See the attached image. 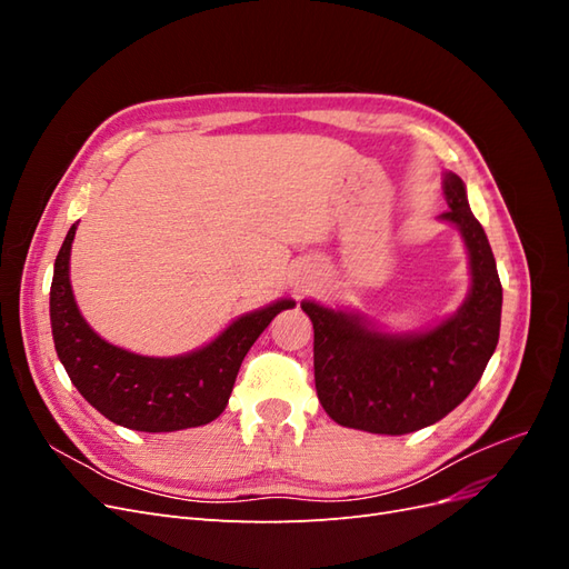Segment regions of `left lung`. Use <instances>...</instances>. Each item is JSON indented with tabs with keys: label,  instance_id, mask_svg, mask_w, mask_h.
I'll list each match as a JSON object with an SVG mask.
<instances>
[{
	"label": "left lung",
	"instance_id": "obj_1",
	"mask_svg": "<svg viewBox=\"0 0 569 569\" xmlns=\"http://www.w3.org/2000/svg\"><path fill=\"white\" fill-rule=\"evenodd\" d=\"M443 194L449 211L441 220L460 230L472 274L451 318L420 335H387L360 316L301 303L316 335L318 399L337 425L393 437L435 425L468 399L496 351L503 289L489 239L456 173H446Z\"/></svg>",
	"mask_w": 569,
	"mask_h": 569
}]
</instances>
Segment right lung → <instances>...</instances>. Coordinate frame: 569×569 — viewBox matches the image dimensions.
Masks as SVG:
<instances>
[{
  "instance_id": "obj_1",
  "label": "right lung",
  "mask_w": 569,
  "mask_h": 569,
  "mask_svg": "<svg viewBox=\"0 0 569 569\" xmlns=\"http://www.w3.org/2000/svg\"><path fill=\"white\" fill-rule=\"evenodd\" d=\"M76 228L68 230L49 291L51 337L57 356L84 401L111 422L137 432H178L209 425L228 406L239 366L253 341L291 299L237 318L203 349L173 358L137 356L101 339L80 316L68 261Z\"/></svg>"
}]
</instances>
